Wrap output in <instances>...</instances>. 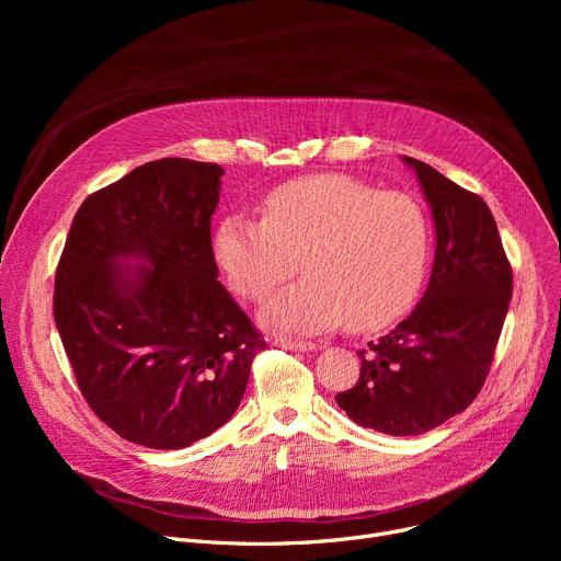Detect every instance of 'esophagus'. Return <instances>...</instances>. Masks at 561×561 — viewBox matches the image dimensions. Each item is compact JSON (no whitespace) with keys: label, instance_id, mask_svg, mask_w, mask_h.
Listing matches in <instances>:
<instances>
[{"label":"esophagus","instance_id":"obj_1","mask_svg":"<svg viewBox=\"0 0 561 561\" xmlns=\"http://www.w3.org/2000/svg\"><path fill=\"white\" fill-rule=\"evenodd\" d=\"M273 344L279 348H286V351H312L314 348V344L308 340H293V337H282V335L275 337Z\"/></svg>","mask_w":561,"mask_h":561}]
</instances>
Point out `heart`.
I'll use <instances>...</instances> for the list:
<instances>
[{"mask_svg": "<svg viewBox=\"0 0 561 561\" xmlns=\"http://www.w3.org/2000/svg\"><path fill=\"white\" fill-rule=\"evenodd\" d=\"M215 257L232 290L266 301L264 322L295 333L348 324L379 331L415 304L433 249L431 217L402 191L379 193L348 175H314L277 186L262 221L228 215L215 230Z\"/></svg>", "mask_w": 561, "mask_h": 561, "instance_id": "obj_1", "label": "heart"}]
</instances>
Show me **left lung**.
<instances>
[{
    "label": "left lung",
    "instance_id": "1",
    "mask_svg": "<svg viewBox=\"0 0 561 561\" xmlns=\"http://www.w3.org/2000/svg\"><path fill=\"white\" fill-rule=\"evenodd\" d=\"M437 249L428 288L388 335L357 351L359 379L337 392L359 426L411 437L466 411L482 390L513 295V268L486 202L420 159Z\"/></svg>",
    "mask_w": 561,
    "mask_h": 561
}]
</instances>
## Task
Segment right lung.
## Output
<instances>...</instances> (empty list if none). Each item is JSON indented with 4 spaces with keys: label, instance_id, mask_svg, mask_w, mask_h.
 I'll use <instances>...</instances> for the list:
<instances>
[{
    "label": "right lung",
    "instance_id": "add662e5",
    "mask_svg": "<svg viewBox=\"0 0 561 561\" xmlns=\"http://www.w3.org/2000/svg\"><path fill=\"white\" fill-rule=\"evenodd\" d=\"M217 164L164 157L95 191L75 213L53 314L75 381L119 437L186 448L242 402L262 333L217 282ZM141 256L150 267H119Z\"/></svg>",
    "mask_w": 561,
    "mask_h": 561
}]
</instances>
